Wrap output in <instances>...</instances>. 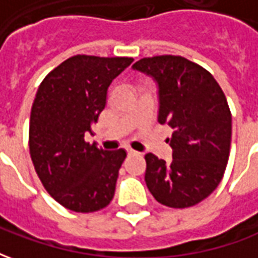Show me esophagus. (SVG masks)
Returning <instances> with one entry per match:
<instances>
[{
    "label": "esophagus",
    "mask_w": 258,
    "mask_h": 258,
    "mask_svg": "<svg viewBox=\"0 0 258 258\" xmlns=\"http://www.w3.org/2000/svg\"><path fill=\"white\" fill-rule=\"evenodd\" d=\"M127 155H128V156H134V155H138V152L133 151V149H128V151H127Z\"/></svg>",
    "instance_id": "1"
}]
</instances>
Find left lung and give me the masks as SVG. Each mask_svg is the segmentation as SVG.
<instances>
[{
    "label": "left lung",
    "instance_id": "obj_1",
    "mask_svg": "<svg viewBox=\"0 0 258 258\" xmlns=\"http://www.w3.org/2000/svg\"><path fill=\"white\" fill-rule=\"evenodd\" d=\"M135 70L159 85V123L174 130L173 162L145 155V181L153 198L168 207L200 203L221 182L227 168L232 116L224 91L205 68L182 56L140 59Z\"/></svg>",
    "mask_w": 258,
    "mask_h": 258
}]
</instances>
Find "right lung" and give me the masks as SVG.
<instances>
[{
	"mask_svg": "<svg viewBox=\"0 0 258 258\" xmlns=\"http://www.w3.org/2000/svg\"><path fill=\"white\" fill-rule=\"evenodd\" d=\"M133 60L76 55L38 87L30 114V156L45 190L69 210L98 211L114 196L127 153L98 149L84 135L105 109L110 83Z\"/></svg>",
	"mask_w": 258,
	"mask_h": 258,
	"instance_id": "right-lung-1",
	"label": "right lung"
}]
</instances>
